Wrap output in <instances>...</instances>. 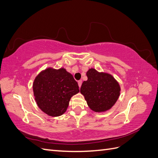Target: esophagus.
I'll return each mask as SVG.
<instances>
[{
	"instance_id": "34e87169",
	"label": "esophagus",
	"mask_w": 158,
	"mask_h": 158,
	"mask_svg": "<svg viewBox=\"0 0 158 158\" xmlns=\"http://www.w3.org/2000/svg\"><path fill=\"white\" fill-rule=\"evenodd\" d=\"M82 80H79L78 82V86H79V88H80V87H81V85H82Z\"/></svg>"
}]
</instances>
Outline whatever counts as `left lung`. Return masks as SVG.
Returning a JSON list of instances; mask_svg holds the SVG:
<instances>
[{"label":"left lung","mask_w":158,"mask_h":158,"mask_svg":"<svg viewBox=\"0 0 158 158\" xmlns=\"http://www.w3.org/2000/svg\"><path fill=\"white\" fill-rule=\"evenodd\" d=\"M88 80L84 81L80 88L91 110L96 113L111 109L120 96L121 86L117 80L109 73L98 72L94 68L86 72Z\"/></svg>","instance_id":"8db88e82"}]
</instances>
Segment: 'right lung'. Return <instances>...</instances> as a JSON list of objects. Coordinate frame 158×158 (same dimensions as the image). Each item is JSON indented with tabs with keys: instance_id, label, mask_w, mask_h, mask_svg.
Segmentation results:
<instances>
[{
	"instance_id": "1",
	"label": "right lung",
	"mask_w": 158,
	"mask_h": 158,
	"mask_svg": "<svg viewBox=\"0 0 158 158\" xmlns=\"http://www.w3.org/2000/svg\"><path fill=\"white\" fill-rule=\"evenodd\" d=\"M73 76L62 67H48L37 75L33 92L37 106L49 116L59 117L67 109L71 98L79 92Z\"/></svg>"
}]
</instances>
